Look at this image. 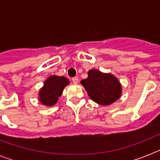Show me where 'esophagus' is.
Segmentation results:
<instances>
[{"instance_id":"1","label":"esophagus","mask_w":160,"mask_h":160,"mask_svg":"<svg viewBox=\"0 0 160 160\" xmlns=\"http://www.w3.org/2000/svg\"><path fill=\"white\" fill-rule=\"evenodd\" d=\"M72 81H73V83L75 84V85H76V84L78 83V81H79V80H78V77L72 78Z\"/></svg>"}]
</instances>
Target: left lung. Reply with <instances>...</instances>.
Instances as JSON below:
<instances>
[{
    "mask_svg": "<svg viewBox=\"0 0 160 160\" xmlns=\"http://www.w3.org/2000/svg\"><path fill=\"white\" fill-rule=\"evenodd\" d=\"M93 101L100 105H109L121 95V85L111 74H105L97 70L88 72V78L80 81Z\"/></svg>",
    "mask_w": 160,
    "mask_h": 160,
    "instance_id": "obj_1",
    "label": "left lung"
}]
</instances>
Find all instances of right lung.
Instances as JSON below:
<instances>
[{"label": "right lung", "instance_id": "obj_1", "mask_svg": "<svg viewBox=\"0 0 160 160\" xmlns=\"http://www.w3.org/2000/svg\"><path fill=\"white\" fill-rule=\"evenodd\" d=\"M69 80L64 76H50L45 81L43 88H41L39 92V100L45 105H54L62 94L64 88L69 85Z\"/></svg>", "mask_w": 160, "mask_h": 160}]
</instances>
